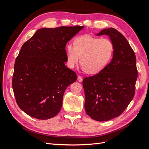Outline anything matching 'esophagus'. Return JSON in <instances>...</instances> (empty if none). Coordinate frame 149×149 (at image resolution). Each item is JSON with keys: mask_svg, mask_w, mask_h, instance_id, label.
Masks as SVG:
<instances>
[{"mask_svg": "<svg viewBox=\"0 0 149 149\" xmlns=\"http://www.w3.org/2000/svg\"><path fill=\"white\" fill-rule=\"evenodd\" d=\"M77 79H78V81H79V82H81L82 81H83V78H82L81 76H78V78H77Z\"/></svg>", "mask_w": 149, "mask_h": 149, "instance_id": "esophagus-1", "label": "esophagus"}]
</instances>
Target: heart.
Segmentation results:
<instances>
[{
	"label": "heart",
	"instance_id": "heart-1",
	"mask_svg": "<svg viewBox=\"0 0 149 149\" xmlns=\"http://www.w3.org/2000/svg\"><path fill=\"white\" fill-rule=\"evenodd\" d=\"M114 52V45L111 40L90 35H80L73 43L68 44L66 56L68 65L74 68L80 61L82 69L89 74L100 73L109 63Z\"/></svg>",
	"mask_w": 149,
	"mask_h": 149
}]
</instances>
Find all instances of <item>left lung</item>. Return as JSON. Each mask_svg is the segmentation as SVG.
I'll list each match as a JSON object with an SVG mask.
<instances>
[{
    "label": "left lung",
    "mask_w": 149,
    "mask_h": 149,
    "mask_svg": "<svg viewBox=\"0 0 149 149\" xmlns=\"http://www.w3.org/2000/svg\"><path fill=\"white\" fill-rule=\"evenodd\" d=\"M114 43L111 61L100 73L84 78V109L91 119L106 121L119 116L132 100L137 78L136 58L127 40L113 28L104 29Z\"/></svg>",
    "instance_id": "1"
}]
</instances>
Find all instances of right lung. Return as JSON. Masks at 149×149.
I'll use <instances>...</instances> for the list:
<instances>
[{"mask_svg": "<svg viewBox=\"0 0 149 149\" xmlns=\"http://www.w3.org/2000/svg\"><path fill=\"white\" fill-rule=\"evenodd\" d=\"M83 28L41 29L22 45L15 61L12 88L17 104L26 114L45 120L60 112L66 89L77 79L65 65L66 44Z\"/></svg>", "mask_w": 149, "mask_h": 149, "instance_id": "add662e5", "label": "right lung"}]
</instances>
